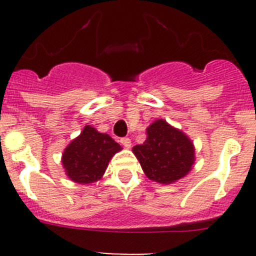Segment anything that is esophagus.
<instances>
[{
	"mask_svg": "<svg viewBox=\"0 0 256 256\" xmlns=\"http://www.w3.org/2000/svg\"><path fill=\"white\" fill-rule=\"evenodd\" d=\"M120 142H121V144H124V146H125V147H128V148L131 146V140L128 138H120Z\"/></svg>",
	"mask_w": 256,
	"mask_h": 256,
	"instance_id": "obj_1",
	"label": "esophagus"
}]
</instances>
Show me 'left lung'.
<instances>
[{
    "label": "left lung",
    "instance_id": "1",
    "mask_svg": "<svg viewBox=\"0 0 256 256\" xmlns=\"http://www.w3.org/2000/svg\"><path fill=\"white\" fill-rule=\"evenodd\" d=\"M132 151L144 174L164 184L184 177L194 162V147L190 138L164 120L150 125L144 142L134 146Z\"/></svg>",
    "mask_w": 256,
    "mask_h": 256
}]
</instances>
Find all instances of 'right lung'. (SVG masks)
I'll return each instance as SVG.
<instances>
[{
	"label": "right lung",
	"mask_w": 256,
	"mask_h": 256,
	"mask_svg": "<svg viewBox=\"0 0 256 256\" xmlns=\"http://www.w3.org/2000/svg\"><path fill=\"white\" fill-rule=\"evenodd\" d=\"M120 150V144L108 134L98 132L86 125L80 136L66 147L62 162L72 180L86 184L102 178L110 158Z\"/></svg>",
	"instance_id": "1"
}]
</instances>
